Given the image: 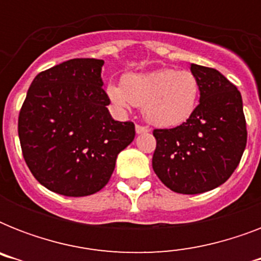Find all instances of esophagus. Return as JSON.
<instances>
[{
    "instance_id": "1",
    "label": "esophagus",
    "mask_w": 261,
    "mask_h": 261,
    "mask_svg": "<svg viewBox=\"0 0 261 261\" xmlns=\"http://www.w3.org/2000/svg\"><path fill=\"white\" fill-rule=\"evenodd\" d=\"M135 131H137V134H145V133H149V128L145 126H139V124H137V126H135Z\"/></svg>"
}]
</instances>
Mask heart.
I'll return each instance as SVG.
<instances>
[{
  "label": "heart",
  "instance_id": "obj_1",
  "mask_svg": "<svg viewBox=\"0 0 261 261\" xmlns=\"http://www.w3.org/2000/svg\"><path fill=\"white\" fill-rule=\"evenodd\" d=\"M107 94L120 110L133 104L142 107L143 116L153 126L176 127L195 112L200 87L192 71L164 67L126 75L123 85L110 84Z\"/></svg>",
  "mask_w": 261,
  "mask_h": 261
}]
</instances>
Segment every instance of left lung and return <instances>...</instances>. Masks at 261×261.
I'll return each mask as SVG.
<instances>
[{
    "label": "left lung",
    "mask_w": 261,
    "mask_h": 261,
    "mask_svg": "<svg viewBox=\"0 0 261 261\" xmlns=\"http://www.w3.org/2000/svg\"><path fill=\"white\" fill-rule=\"evenodd\" d=\"M199 80L200 97L187 122L174 128L154 130L157 141L153 169L178 194L214 190L239 167L247 146L243 97L218 70L191 63Z\"/></svg>",
    "instance_id": "8db88e82"
}]
</instances>
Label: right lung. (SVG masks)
Wrapping results in <instances>:
<instances>
[{"instance_id":"obj_1","label":"right lung","mask_w":261,"mask_h":261,"mask_svg":"<svg viewBox=\"0 0 261 261\" xmlns=\"http://www.w3.org/2000/svg\"><path fill=\"white\" fill-rule=\"evenodd\" d=\"M102 59L77 58L39 73L18 115V138L30 171L47 190L65 196L96 194L135 137L118 122L102 89Z\"/></svg>"}]
</instances>
